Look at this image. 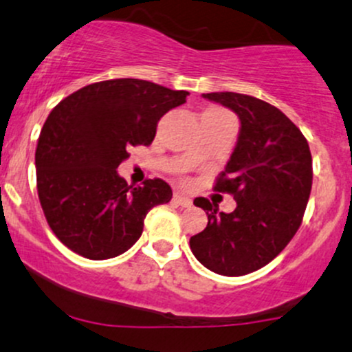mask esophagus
Wrapping results in <instances>:
<instances>
[{"label":"esophagus","instance_id":"esophagus-1","mask_svg":"<svg viewBox=\"0 0 352 352\" xmlns=\"http://www.w3.org/2000/svg\"><path fill=\"white\" fill-rule=\"evenodd\" d=\"M173 202H175L177 206H182V207H190L192 206V201L188 197H186V195H182V194H179V192H175V194H173V199H172Z\"/></svg>","mask_w":352,"mask_h":352}]
</instances>
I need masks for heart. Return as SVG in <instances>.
<instances>
[{"instance_id": "obj_1", "label": "heart", "mask_w": 352, "mask_h": 352, "mask_svg": "<svg viewBox=\"0 0 352 352\" xmlns=\"http://www.w3.org/2000/svg\"><path fill=\"white\" fill-rule=\"evenodd\" d=\"M209 111H221V113H226V111H224V109H221V108H210Z\"/></svg>"}]
</instances>
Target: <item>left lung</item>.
Here are the masks:
<instances>
[{"mask_svg":"<svg viewBox=\"0 0 352 352\" xmlns=\"http://www.w3.org/2000/svg\"><path fill=\"white\" fill-rule=\"evenodd\" d=\"M206 99L239 116L238 143L214 190L236 199L232 212L197 197L206 229L190 238L194 256L210 272L241 276L263 268L300 228L312 188V155L302 131L275 106L238 92Z\"/></svg>","mask_w":352,"mask_h":352,"instance_id":"left-lung-1","label":"left lung"}]
</instances>
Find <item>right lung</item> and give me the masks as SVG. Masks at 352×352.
Here are the masks:
<instances>
[{"label": "right lung", "instance_id": "add662e5", "mask_svg": "<svg viewBox=\"0 0 352 352\" xmlns=\"http://www.w3.org/2000/svg\"><path fill=\"white\" fill-rule=\"evenodd\" d=\"M187 91L142 79H111L72 92L47 118L35 151L36 190L54 234L89 260L124 253L143 232L148 210L172 199L162 179L128 186L116 168L148 146L160 118Z\"/></svg>", "mask_w": 352, "mask_h": 352}]
</instances>
